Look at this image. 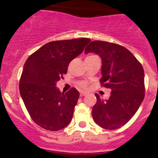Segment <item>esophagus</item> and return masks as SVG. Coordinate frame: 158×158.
<instances>
[{"mask_svg": "<svg viewBox=\"0 0 158 158\" xmlns=\"http://www.w3.org/2000/svg\"><path fill=\"white\" fill-rule=\"evenodd\" d=\"M86 94H87L86 92L81 91V92H80V97H84V96L86 95Z\"/></svg>", "mask_w": 158, "mask_h": 158, "instance_id": "34e87169", "label": "esophagus"}]
</instances>
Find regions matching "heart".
<instances>
[{
  "mask_svg": "<svg viewBox=\"0 0 158 158\" xmlns=\"http://www.w3.org/2000/svg\"><path fill=\"white\" fill-rule=\"evenodd\" d=\"M79 86H80L81 88H86V86H87L86 82H85V81H83V82H81L80 84H79Z\"/></svg>",
  "mask_w": 158,
  "mask_h": 158,
  "instance_id": "b5f03b06",
  "label": "heart"
}]
</instances>
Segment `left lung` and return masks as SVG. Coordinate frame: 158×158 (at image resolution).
Returning a JSON list of instances; mask_svg holds the SVG:
<instances>
[{
	"mask_svg": "<svg viewBox=\"0 0 158 158\" xmlns=\"http://www.w3.org/2000/svg\"><path fill=\"white\" fill-rule=\"evenodd\" d=\"M85 52L100 56V82L111 90L109 99L105 100L95 94L97 101L92 108L94 120L106 129L120 128L133 117L144 99L142 64L128 49L107 41H91Z\"/></svg>",
	"mask_w": 158,
	"mask_h": 158,
	"instance_id": "8db88e82",
	"label": "left lung"
}]
</instances>
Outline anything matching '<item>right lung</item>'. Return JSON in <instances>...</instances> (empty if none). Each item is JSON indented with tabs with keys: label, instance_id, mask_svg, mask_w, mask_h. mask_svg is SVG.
<instances>
[{
	"label": "right lung",
	"instance_id": "right-lung-1",
	"mask_svg": "<svg viewBox=\"0 0 158 158\" xmlns=\"http://www.w3.org/2000/svg\"><path fill=\"white\" fill-rule=\"evenodd\" d=\"M90 41V39L51 41L27 59L20 79V94L32 120L41 128L59 131L71 121L79 93L74 88L61 93L56 83Z\"/></svg>",
	"mask_w": 158,
	"mask_h": 158
}]
</instances>
